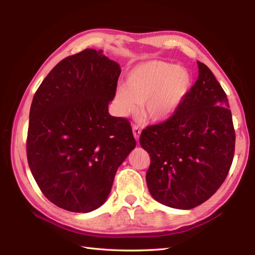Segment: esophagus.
<instances>
[{"instance_id":"esophagus-1","label":"esophagus","mask_w":255,"mask_h":255,"mask_svg":"<svg viewBox=\"0 0 255 255\" xmlns=\"http://www.w3.org/2000/svg\"><path fill=\"white\" fill-rule=\"evenodd\" d=\"M132 132H133V136H134V139L139 140V136H140V132H141V129L139 128L138 125H132Z\"/></svg>"}]
</instances>
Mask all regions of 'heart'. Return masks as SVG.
I'll return each instance as SVG.
<instances>
[{
	"label": "heart",
	"mask_w": 255,
	"mask_h": 255,
	"mask_svg": "<svg viewBox=\"0 0 255 255\" xmlns=\"http://www.w3.org/2000/svg\"><path fill=\"white\" fill-rule=\"evenodd\" d=\"M192 78L177 64L150 60L129 71L126 86H118L115 105L122 115L136 113L142 104V115L151 122H164L174 115L189 93Z\"/></svg>",
	"instance_id": "b5f03b06"
}]
</instances>
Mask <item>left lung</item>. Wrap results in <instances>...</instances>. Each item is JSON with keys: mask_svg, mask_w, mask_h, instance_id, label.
<instances>
[{"mask_svg": "<svg viewBox=\"0 0 255 255\" xmlns=\"http://www.w3.org/2000/svg\"><path fill=\"white\" fill-rule=\"evenodd\" d=\"M174 115L150 125L140 144L150 155L145 175L152 197L192 209L217 192L235 155L236 132L227 94L206 64Z\"/></svg>", "mask_w": 255, "mask_h": 255, "instance_id": "1", "label": "left lung"}]
</instances>
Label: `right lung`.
<instances>
[{"label": "right lung", "mask_w": 255, "mask_h": 255, "mask_svg": "<svg viewBox=\"0 0 255 255\" xmlns=\"http://www.w3.org/2000/svg\"><path fill=\"white\" fill-rule=\"evenodd\" d=\"M122 70L85 49L53 68L31 102L26 152L52 204L90 213L106 202L118 166L136 147L127 118L108 114Z\"/></svg>", "instance_id": "1"}]
</instances>
